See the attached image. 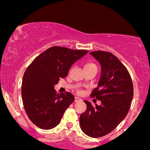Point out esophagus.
Wrapping results in <instances>:
<instances>
[{
  "label": "esophagus",
  "mask_w": 150,
  "mask_h": 150,
  "mask_svg": "<svg viewBox=\"0 0 150 150\" xmlns=\"http://www.w3.org/2000/svg\"><path fill=\"white\" fill-rule=\"evenodd\" d=\"M80 101H82V99L79 97H75V102H80Z\"/></svg>",
  "instance_id": "obj_1"
}]
</instances>
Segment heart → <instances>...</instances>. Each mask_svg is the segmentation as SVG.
<instances>
[{
  "mask_svg": "<svg viewBox=\"0 0 150 150\" xmlns=\"http://www.w3.org/2000/svg\"><path fill=\"white\" fill-rule=\"evenodd\" d=\"M97 68V66L95 64H94V63H87V64H86L85 66V68ZM78 93H79V94H80V93H81L80 91H79Z\"/></svg>",
  "mask_w": 150,
  "mask_h": 150,
  "instance_id": "b5f03b06",
  "label": "heart"
}]
</instances>
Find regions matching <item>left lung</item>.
<instances>
[{
	"instance_id": "1",
	"label": "left lung",
	"mask_w": 150,
	"mask_h": 150,
	"mask_svg": "<svg viewBox=\"0 0 150 150\" xmlns=\"http://www.w3.org/2000/svg\"><path fill=\"white\" fill-rule=\"evenodd\" d=\"M90 54L100 63L101 73L92 97L100 106L84 101L87 110L80 117V128L91 137H100L118 126L128 114L133 97V85L125 65L113 53L97 51Z\"/></svg>"
}]
</instances>
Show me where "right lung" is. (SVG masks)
<instances>
[{"instance_id": "obj_1", "label": "right lung", "mask_w": 150, "mask_h": 150, "mask_svg": "<svg viewBox=\"0 0 150 150\" xmlns=\"http://www.w3.org/2000/svg\"><path fill=\"white\" fill-rule=\"evenodd\" d=\"M87 53V50L53 46L27 67L22 80V101L29 118L39 128H55L75 100L70 92L58 95L54 86L68 75L72 65Z\"/></svg>"}]
</instances>
